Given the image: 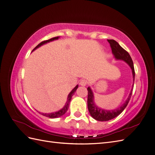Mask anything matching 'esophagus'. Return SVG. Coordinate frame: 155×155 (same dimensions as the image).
Listing matches in <instances>:
<instances>
[{
  "label": "esophagus",
  "mask_w": 155,
  "mask_h": 155,
  "mask_svg": "<svg viewBox=\"0 0 155 155\" xmlns=\"http://www.w3.org/2000/svg\"><path fill=\"white\" fill-rule=\"evenodd\" d=\"M87 83L88 82L87 80H85V79H81L80 81V83H79V84H80L81 86H86L87 85Z\"/></svg>",
  "instance_id": "obj_1"
}]
</instances>
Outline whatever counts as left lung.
Wrapping results in <instances>:
<instances>
[{
    "label": "left lung",
    "instance_id": "1",
    "mask_svg": "<svg viewBox=\"0 0 155 155\" xmlns=\"http://www.w3.org/2000/svg\"><path fill=\"white\" fill-rule=\"evenodd\" d=\"M107 41L110 43L112 54H114L115 58L116 59H120V60L124 61L125 62H126L129 65L131 69H132L133 81H134L135 72H134V64H133V60L131 59L129 54L125 50H124L122 47H121V46L117 43L116 41L113 39H107ZM133 87H134V83L133 85L132 89H131L127 100H126V101L124 103V104L120 108H118V109L112 110H107L100 109V108H98L94 104V95L90 87H88L87 88V91H88L87 105H88V111L90 112L91 116L95 120L97 121H109L110 120L116 118V116H118L123 112V110L125 109V107L129 104V101L130 99L131 96H132Z\"/></svg>",
    "mask_w": 155,
    "mask_h": 155
}]
</instances>
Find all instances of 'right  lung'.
I'll return each mask as SVG.
<instances>
[{
    "label": "right lung",
    "instance_id": "add662e5",
    "mask_svg": "<svg viewBox=\"0 0 155 155\" xmlns=\"http://www.w3.org/2000/svg\"><path fill=\"white\" fill-rule=\"evenodd\" d=\"M59 37H53V38H51V39H48V40H46V41H42L41 43H40L38 45H37V46H36V47H35L34 50H35L36 48L39 47V46H41V45H44V44H45V43H48V42H50V41H54V40L58 39L59 38ZM78 88V85L76 86V87H75V88L73 89V90L70 92V94H69L68 96L67 101V103H66V104H65L64 107L62 109H61L60 110H59V111H58V112H52V113H49V114L41 113V114L42 115H43V116H46V117H48V118H58V117H60V116H63V115L65 113V112H66L67 111V110H68V107H69L70 102V101H71V98H72V96L74 94L75 92L76 91Z\"/></svg>",
    "mask_w": 155,
    "mask_h": 155
}]
</instances>
